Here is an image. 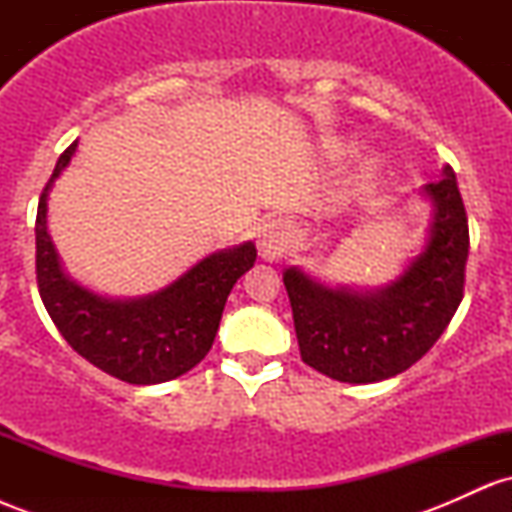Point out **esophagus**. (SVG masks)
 <instances>
[{
    "label": "esophagus",
    "instance_id": "obj_1",
    "mask_svg": "<svg viewBox=\"0 0 512 512\" xmlns=\"http://www.w3.org/2000/svg\"><path fill=\"white\" fill-rule=\"evenodd\" d=\"M293 243V228L289 221L272 219L262 223L257 231V245H260V255L264 260H279L286 255V250Z\"/></svg>",
    "mask_w": 512,
    "mask_h": 512
}]
</instances>
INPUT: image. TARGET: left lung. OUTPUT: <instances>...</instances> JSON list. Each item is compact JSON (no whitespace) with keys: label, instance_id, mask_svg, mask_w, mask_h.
<instances>
[{"label":"left lung","instance_id":"8db88e82","mask_svg":"<svg viewBox=\"0 0 512 512\" xmlns=\"http://www.w3.org/2000/svg\"><path fill=\"white\" fill-rule=\"evenodd\" d=\"M426 185L436 204L431 240L392 286L332 291L286 269L303 363L339 383H378L404 373L438 342L464 296L469 223L455 170Z\"/></svg>","mask_w":512,"mask_h":512}]
</instances>
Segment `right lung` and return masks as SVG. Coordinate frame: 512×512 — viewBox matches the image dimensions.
Here are the masks:
<instances>
[{
    "label": "right lung",
    "mask_w": 512,
    "mask_h": 512,
    "mask_svg": "<svg viewBox=\"0 0 512 512\" xmlns=\"http://www.w3.org/2000/svg\"><path fill=\"white\" fill-rule=\"evenodd\" d=\"M76 142L52 170L35 216V279L45 310L79 356L129 385H156L195 368L214 344L228 293L255 264L252 243L216 252L161 293L108 301L64 276L48 236V192L72 161Z\"/></svg>",
    "instance_id": "right-lung-1"
}]
</instances>
